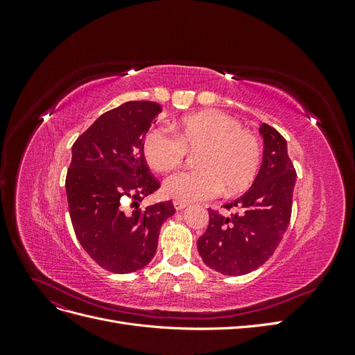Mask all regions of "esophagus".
Segmentation results:
<instances>
[{
    "mask_svg": "<svg viewBox=\"0 0 355 355\" xmlns=\"http://www.w3.org/2000/svg\"><path fill=\"white\" fill-rule=\"evenodd\" d=\"M173 206H175V209H176V210H184L185 207H188V202L175 200V201H173Z\"/></svg>",
    "mask_w": 355,
    "mask_h": 355,
    "instance_id": "obj_1",
    "label": "esophagus"
}]
</instances>
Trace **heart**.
<instances>
[{
	"instance_id": "obj_1",
	"label": "heart",
	"mask_w": 355,
	"mask_h": 355,
	"mask_svg": "<svg viewBox=\"0 0 355 355\" xmlns=\"http://www.w3.org/2000/svg\"><path fill=\"white\" fill-rule=\"evenodd\" d=\"M175 133L153 127L142 139L146 163L157 171H170L196 153L198 168L179 171L164 182V192L179 201H204L239 194L252 185L261 167L262 149L256 136L243 130L235 118L219 111H201L179 120Z\"/></svg>"
}]
</instances>
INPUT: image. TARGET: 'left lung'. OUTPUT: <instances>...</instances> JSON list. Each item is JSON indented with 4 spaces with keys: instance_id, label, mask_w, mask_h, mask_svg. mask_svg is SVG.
Masks as SVG:
<instances>
[{
    "instance_id": "obj_1",
    "label": "left lung",
    "mask_w": 355,
    "mask_h": 355,
    "mask_svg": "<svg viewBox=\"0 0 355 355\" xmlns=\"http://www.w3.org/2000/svg\"><path fill=\"white\" fill-rule=\"evenodd\" d=\"M263 157L252 188L225 209L231 216L209 209V227L198 239L202 262L225 275H244L263 265L280 244L292 214L296 170L286 139L274 127L261 124Z\"/></svg>"
}]
</instances>
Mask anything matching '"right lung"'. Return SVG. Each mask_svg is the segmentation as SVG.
<instances>
[{
	"label": "right lung",
	"instance_id": "right-lung-1",
	"mask_svg": "<svg viewBox=\"0 0 355 355\" xmlns=\"http://www.w3.org/2000/svg\"><path fill=\"white\" fill-rule=\"evenodd\" d=\"M159 112L155 102H125L102 114L72 146L65 187L75 235L96 263L115 274L151 262L161 225L176 211L171 201L139 209L159 188L142 153ZM127 198L137 206L132 214L123 206Z\"/></svg>",
	"mask_w": 355,
	"mask_h": 355
}]
</instances>
